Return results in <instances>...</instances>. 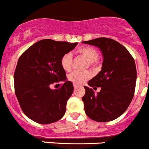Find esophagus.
<instances>
[{"mask_svg":"<svg viewBox=\"0 0 149 149\" xmlns=\"http://www.w3.org/2000/svg\"><path fill=\"white\" fill-rule=\"evenodd\" d=\"M78 85H77V84H74V88H77V87H78Z\"/></svg>","mask_w":149,"mask_h":149,"instance_id":"obj_1","label":"esophagus"}]
</instances>
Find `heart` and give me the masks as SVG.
Returning a JSON list of instances; mask_svg holds the SVG:
<instances>
[{"instance_id":"1","label":"heart","mask_w":149,"mask_h":149,"mask_svg":"<svg viewBox=\"0 0 149 149\" xmlns=\"http://www.w3.org/2000/svg\"><path fill=\"white\" fill-rule=\"evenodd\" d=\"M77 53L86 59L89 66L96 67L98 66L100 60L97 56V50L94 48L88 46H83L77 49ZM72 57L70 53H66L63 55L61 60V64L62 68L66 71H69L72 67ZM91 77V73L88 71L78 72L74 71L69 75V80L75 84H82L88 80Z\"/></svg>"}]
</instances>
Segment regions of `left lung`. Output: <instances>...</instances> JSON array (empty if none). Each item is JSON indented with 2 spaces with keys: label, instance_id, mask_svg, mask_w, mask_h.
<instances>
[{
  "label": "left lung",
  "instance_id": "left-lung-1",
  "mask_svg": "<svg viewBox=\"0 0 149 149\" xmlns=\"http://www.w3.org/2000/svg\"><path fill=\"white\" fill-rule=\"evenodd\" d=\"M83 43L97 47L102 52V70L88 82L90 87H100L95 93L84 86V109L91 119L107 122L121 116L134 97L137 80L134 60L125 47L108 38H98Z\"/></svg>",
  "mask_w": 149,
  "mask_h": 149
}]
</instances>
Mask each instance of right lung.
I'll return each instance as SVG.
<instances>
[{"mask_svg":"<svg viewBox=\"0 0 149 149\" xmlns=\"http://www.w3.org/2000/svg\"><path fill=\"white\" fill-rule=\"evenodd\" d=\"M77 45V42L43 39L19 57L14 74L15 94L23 113L32 121L48 124L64 116L74 87L67 80L61 60ZM60 81H65L60 89L51 88V84Z\"/></svg>","mask_w":149,"mask_h":149,"instance_id":"obj_1","label":"right lung"}]
</instances>
